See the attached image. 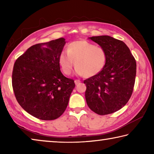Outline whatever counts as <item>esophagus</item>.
<instances>
[{
	"label": "esophagus",
	"instance_id": "obj_1",
	"mask_svg": "<svg viewBox=\"0 0 154 154\" xmlns=\"http://www.w3.org/2000/svg\"><path fill=\"white\" fill-rule=\"evenodd\" d=\"M81 83V81L80 80H79V79H75V83L76 85H78L79 84V83Z\"/></svg>",
	"mask_w": 154,
	"mask_h": 154
}]
</instances>
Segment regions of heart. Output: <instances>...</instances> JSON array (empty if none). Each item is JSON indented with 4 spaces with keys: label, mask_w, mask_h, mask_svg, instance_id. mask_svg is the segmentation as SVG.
<instances>
[{
    "label": "heart",
    "mask_w": 154,
    "mask_h": 154,
    "mask_svg": "<svg viewBox=\"0 0 154 154\" xmlns=\"http://www.w3.org/2000/svg\"><path fill=\"white\" fill-rule=\"evenodd\" d=\"M106 61L107 54L105 49L87 41L70 43L67 52L62 51L59 57L60 65L65 75L71 74L75 64L76 73L87 77L100 73L105 67Z\"/></svg>",
    "instance_id": "1"
}]
</instances>
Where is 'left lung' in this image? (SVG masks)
I'll list each match as a JSON object with an SVG mask.
<instances>
[{"mask_svg":"<svg viewBox=\"0 0 154 154\" xmlns=\"http://www.w3.org/2000/svg\"><path fill=\"white\" fill-rule=\"evenodd\" d=\"M90 39L105 49L107 61L100 73L84 80L88 106L100 116L122 109L133 92L137 63L123 41L110 36H97Z\"/></svg>","mask_w":154,"mask_h":154,"instance_id":"1","label":"left lung"}]
</instances>
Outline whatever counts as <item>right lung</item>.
I'll return each mask as SVG.
<instances>
[{"label": "right lung", "instance_id": "1", "mask_svg": "<svg viewBox=\"0 0 154 154\" xmlns=\"http://www.w3.org/2000/svg\"><path fill=\"white\" fill-rule=\"evenodd\" d=\"M64 38L31 46L15 61L12 86L20 105L35 118L53 120L67 107L75 86L60 71L59 57Z\"/></svg>", "mask_w": 154, "mask_h": 154}]
</instances>
